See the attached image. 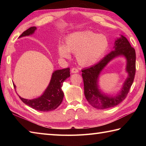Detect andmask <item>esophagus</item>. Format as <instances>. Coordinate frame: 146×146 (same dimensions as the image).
<instances>
[{"mask_svg": "<svg viewBox=\"0 0 146 146\" xmlns=\"http://www.w3.org/2000/svg\"><path fill=\"white\" fill-rule=\"evenodd\" d=\"M71 73H78L79 71L78 69H77V68H71Z\"/></svg>", "mask_w": 146, "mask_h": 146, "instance_id": "1", "label": "esophagus"}]
</instances>
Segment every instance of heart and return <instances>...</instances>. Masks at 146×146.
<instances>
[{"mask_svg":"<svg viewBox=\"0 0 146 146\" xmlns=\"http://www.w3.org/2000/svg\"><path fill=\"white\" fill-rule=\"evenodd\" d=\"M108 47L107 38L94 32H76L68 36L65 45H60L58 52L61 57H70V52L76 53V60L83 66H90L100 60Z\"/></svg>","mask_w":146,"mask_h":146,"instance_id":"b5f03b06","label":"heart"}]
</instances>
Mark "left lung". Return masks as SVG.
<instances>
[{"label": "left lung", "instance_id": "8db88e82", "mask_svg": "<svg viewBox=\"0 0 146 146\" xmlns=\"http://www.w3.org/2000/svg\"><path fill=\"white\" fill-rule=\"evenodd\" d=\"M114 51L105 56L98 63L82 70L84 83V94L86 100L93 107L98 109L113 107L121 103L127 97L129 90L134 82L135 74V51L124 36L115 41ZM123 55L126 58L128 79L124 84L120 94L114 98L107 97L98 90L97 83L98 76L101 70L112 58L118 55Z\"/></svg>", "mask_w": 146, "mask_h": 146}]
</instances>
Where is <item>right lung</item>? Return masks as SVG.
Here are the masks:
<instances>
[{"label": "right lung", "mask_w": 146, "mask_h": 146, "mask_svg": "<svg viewBox=\"0 0 146 146\" xmlns=\"http://www.w3.org/2000/svg\"><path fill=\"white\" fill-rule=\"evenodd\" d=\"M36 29V27H31L30 28L27 29L22 33L19 38L32 35L35 33ZM70 76V68L55 71L52 73L49 86L41 97L33 99V100H27V99L21 98V97H19V98L24 104L36 110L42 111L53 110L56 109L63 101L64 94L62 91L61 87L64 80ZM14 87L15 88L14 85Z\"/></svg>", "instance_id": "add662e5"}]
</instances>
